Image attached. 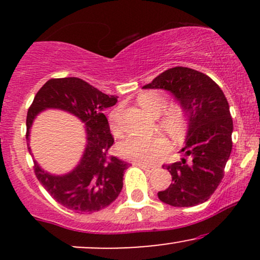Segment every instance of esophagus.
Instances as JSON below:
<instances>
[{
  "label": "esophagus",
  "instance_id": "obj_1",
  "mask_svg": "<svg viewBox=\"0 0 260 260\" xmlns=\"http://www.w3.org/2000/svg\"><path fill=\"white\" fill-rule=\"evenodd\" d=\"M136 165L137 166H139L140 169H143V170H145V171H149V172H153L155 169V166H149V165H144V164H140V162H136Z\"/></svg>",
  "mask_w": 260,
  "mask_h": 260
}]
</instances>
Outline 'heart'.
Segmentation results:
<instances>
[{"label": "heart", "instance_id": "1", "mask_svg": "<svg viewBox=\"0 0 260 260\" xmlns=\"http://www.w3.org/2000/svg\"><path fill=\"white\" fill-rule=\"evenodd\" d=\"M139 105L153 116H160V124L166 133L175 140H181L187 134V117L181 106L168 107V98L157 90L145 91L139 95ZM121 110L116 109L110 113V126L113 132L120 131ZM171 149L169 140L162 136L140 137L131 136L117 145L122 157L140 164H153Z\"/></svg>", "mask_w": 260, "mask_h": 260}]
</instances>
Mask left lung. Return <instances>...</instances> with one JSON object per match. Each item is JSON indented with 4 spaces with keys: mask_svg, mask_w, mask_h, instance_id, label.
I'll use <instances>...</instances> for the list:
<instances>
[{
    "mask_svg": "<svg viewBox=\"0 0 260 260\" xmlns=\"http://www.w3.org/2000/svg\"><path fill=\"white\" fill-rule=\"evenodd\" d=\"M144 89H164L180 101L188 118L184 156L166 165L172 176L168 189L157 197L172 207H194L210 198L223 178L232 150L230 106L219 85L207 74L187 67L165 71ZM164 168V166H162Z\"/></svg>",
    "mask_w": 260,
    "mask_h": 260,
    "instance_id": "left-lung-1",
    "label": "left lung"
}]
</instances>
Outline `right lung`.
Segmentation results:
<instances>
[{
	"label": "right lung",
	"mask_w": 260,
	"mask_h": 260,
	"mask_svg": "<svg viewBox=\"0 0 260 260\" xmlns=\"http://www.w3.org/2000/svg\"><path fill=\"white\" fill-rule=\"evenodd\" d=\"M117 103V96L106 95L76 78L47 80L37 92L26 115V142L35 117L46 109H58L77 116L85 124L86 145L78 165L62 176L44 171L34 160V172L43 187L64 208L94 213L109 207L123 187L128 164L109 155L113 144L109 122L103 111ZM29 153H31L30 148Z\"/></svg>",
	"instance_id": "1"
}]
</instances>
